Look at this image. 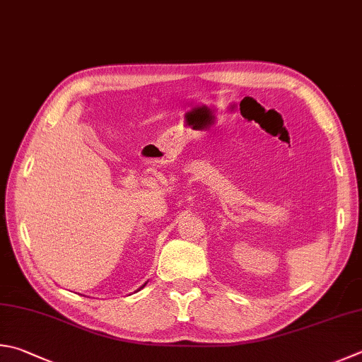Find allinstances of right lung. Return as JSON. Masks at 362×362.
<instances>
[{
  "mask_svg": "<svg viewBox=\"0 0 362 362\" xmlns=\"http://www.w3.org/2000/svg\"><path fill=\"white\" fill-rule=\"evenodd\" d=\"M145 285H146V282H145ZM145 285H141V288H143V287H145Z\"/></svg>",
  "mask_w": 362,
  "mask_h": 362,
  "instance_id": "right-lung-1",
  "label": "right lung"
}]
</instances>
